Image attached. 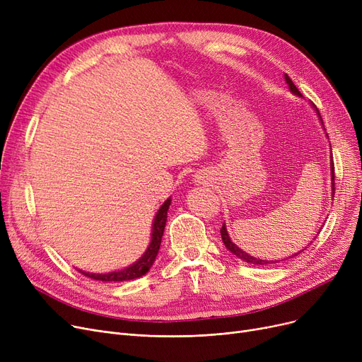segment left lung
I'll list each match as a JSON object with an SVG mask.
<instances>
[{
  "mask_svg": "<svg viewBox=\"0 0 362 362\" xmlns=\"http://www.w3.org/2000/svg\"><path fill=\"white\" fill-rule=\"evenodd\" d=\"M284 81H286V83L289 85V89H291V92L293 93V95H296V97H299V98H302V93L298 90V88L293 85V82L291 81V78L288 74H284ZM311 105H314V104H311ZM315 108V107H314ZM315 112L318 114V119H320V122H321V124H322V120H321V116H320V112H318V110L315 108ZM332 149V148H330ZM330 175H332V197H334V167H333V157H332V154H330ZM220 233H221V239H223V243H224V246L227 248V251H230L233 255H236L239 259H242V261H245V262H248V264H254V265H269V264H276V262H280V261H284V259H288V258H293V257H296V255H299L302 251H305L308 246L311 245V242L315 239H313L305 248H302L300 251H298V252H295V254H292V255H289L288 258H284V259H276V261H273V259H261V258H258V257H254V255H250L248 252H245L243 250H240L239 246L236 245V243H233L232 242V239H230V236H229V233H227V229H226V224L223 223V227H221V230H220ZM320 233V230L317 232V235Z\"/></svg>",
  "mask_w": 362,
  "mask_h": 362,
  "instance_id": "1",
  "label": "left lung"
}]
</instances>
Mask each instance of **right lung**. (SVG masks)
I'll return each mask as SVG.
<instances>
[{
  "label": "right lung",
  "instance_id": "1",
  "mask_svg": "<svg viewBox=\"0 0 362 362\" xmlns=\"http://www.w3.org/2000/svg\"><path fill=\"white\" fill-rule=\"evenodd\" d=\"M170 204H171V198L165 199L164 204L160 206V210L157 211V214L154 217V223H152L151 242L148 245L146 251L138 261L130 264L126 269L116 270L111 273H104V274L103 273H89V272H83V270H79V272L93 280H101V281H126V280H133V279H138V277H142L144 274H146L149 272V269L152 267V264H154V261L158 255V251H160L161 238L164 233V227H165V221H167V211H168Z\"/></svg>",
  "mask_w": 362,
  "mask_h": 362
}]
</instances>
